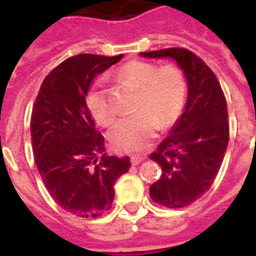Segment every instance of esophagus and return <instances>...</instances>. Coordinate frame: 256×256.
Segmentation results:
<instances>
[{
	"mask_svg": "<svg viewBox=\"0 0 256 256\" xmlns=\"http://www.w3.org/2000/svg\"><path fill=\"white\" fill-rule=\"evenodd\" d=\"M144 160V156H130V160H132V164H134V166L140 164Z\"/></svg>",
	"mask_w": 256,
	"mask_h": 256,
	"instance_id": "1",
	"label": "esophagus"
}]
</instances>
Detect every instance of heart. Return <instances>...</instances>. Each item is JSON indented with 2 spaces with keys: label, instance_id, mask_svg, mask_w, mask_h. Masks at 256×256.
I'll use <instances>...</instances> for the list:
<instances>
[{
  "label": "heart",
  "instance_id": "1",
  "mask_svg": "<svg viewBox=\"0 0 256 256\" xmlns=\"http://www.w3.org/2000/svg\"><path fill=\"white\" fill-rule=\"evenodd\" d=\"M120 77L140 88L136 114L122 118L108 132V142L116 152H136L148 148L158 128H168L178 120L187 96L184 73L175 65L156 66L146 61H130L120 70ZM92 118L102 126L116 120L102 82L88 94Z\"/></svg>",
  "mask_w": 256,
  "mask_h": 256
}]
</instances>
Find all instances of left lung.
Masks as SVG:
<instances>
[{
  "label": "left lung",
  "instance_id": "8db88e82",
  "mask_svg": "<svg viewBox=\"0 0 256 256\" xmlns=\"http://www.w3.org/2000/svg\"><path fill=\"white\" fill-rule=\"evenodd\" d=\"M144 58H171L187 81L183 112L150 158L162 168L150 186L154 202L182 208L206 192L214 182L228 144V116L222 88L211 69L187 49L170 48Z\"/></svg>",
  "mask_w": 256,
  "mask_h": 256
}]
</instances>
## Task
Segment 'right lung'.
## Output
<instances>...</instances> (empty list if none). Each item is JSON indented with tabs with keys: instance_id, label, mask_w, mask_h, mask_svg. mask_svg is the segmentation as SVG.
<instances>
[{
	"instance_id": "obj_1",
	"label": "right lung",
	"mask_w": 256,
	"mask_h": 256,
	"mask_svg": "<svg viewBox=\"0 0 256 256\" xmlns=\"http://www.w3.org/2000/svg\"><path fill=\"white\" fill-rule=\"evenodd\" d=\"M122 58H68L44 80L32 112V148L42 180L58 206L81 218L110 210L116 179L132 166L128 156L104 152L86 102L96 76Z\"/></svg>"
}]
</instances>
